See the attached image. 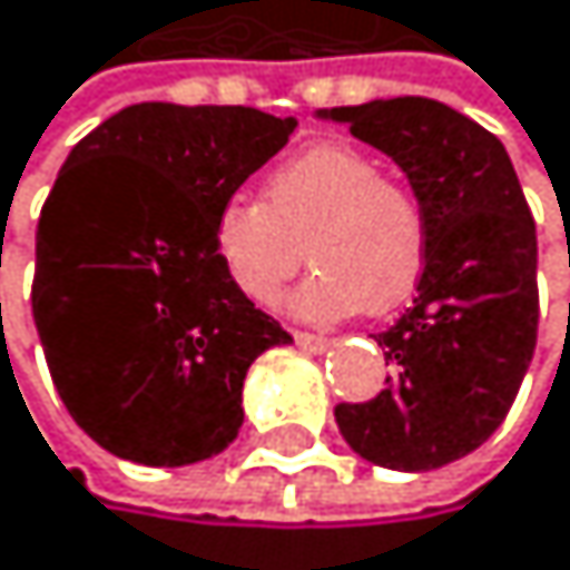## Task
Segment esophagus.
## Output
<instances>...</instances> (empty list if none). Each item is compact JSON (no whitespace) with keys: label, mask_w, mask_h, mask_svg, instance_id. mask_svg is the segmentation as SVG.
I'll list each match as a JSON object with an SVG mask.
<instances>
[{"label":"esophagus","mask_w":570,"mask_h":570,"mask_svg":"<svg viewBox=\"0 0 570 570\" xmlns=\"http://www.w3.org/2000/svg\"><path fill=\"white\" fill-rule=\"evenodd\" d=\"M294 342L301 350H311V353H322L328 346V338L318 335V332H294Z\"/></svg>","instance_id":"esophagus-1"}]
</instances>
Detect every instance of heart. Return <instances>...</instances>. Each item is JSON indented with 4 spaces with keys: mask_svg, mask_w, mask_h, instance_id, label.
<instances>
[{
    "mask_svg": "<svg viewBox=\"0 0 570 570\" xmlns=\"http://www.w3.org/2000/svg\"><path fill=\"white\" fill-rule=\"evenodd\" d=\"M425 210L415 189L353 145H314L266 176L263 204L232 197L214 214L210 252L232 287L269 307L307 256L314 273L291 311L332 322L356 307L384 314L425 269Z\"/></svg>",
    "mask_w": 570,
    "mask_h": 570,
    "instance_id": "b5f03b06",
    "label": "heart"
}]
</instances>
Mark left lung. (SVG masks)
<instances>
[{
    "mask_svg": "<svg viewBox=\"0 0 570 570\" xmlns=\"http://www.w3.org/2000/svg\"><path fill=\"white\" fill-rule=\"evenodd\" d=\"M322 117L391 155L425 210L419 297L373 335L387 387L335 404L346 443L391 471H436L495 432L537 350V224L505 145L425 96L373 99Z\"/></svg>",
    "mask_w": 570,
    "mask_h": 570,
    "instance_id": "8db88e82",
    "label": "left lung"
}]
</instances>
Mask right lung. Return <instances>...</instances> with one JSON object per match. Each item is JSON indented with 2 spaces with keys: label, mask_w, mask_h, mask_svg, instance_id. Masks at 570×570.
Wrapping results in <instances>:
<instances>
[{
  "label": "right lung",
  "mask_w": 570,
  "mask_h": 570,
  "mask_svg": "<svg viewBox=\"0 0 570 570\" xmlns=\"http://www.w3.org/2000/svg\"><path fill=\"white\" fill-rule=\"evenodd\" d=\"M252 107L138 102L71 148L37 224L33 325L68 415L114 456L183 468L242 429V384L291 342L210 252L214 214L291 141Z\"/></svg>",
  "instance_id": "right-lung-1"
}]
</instances>
